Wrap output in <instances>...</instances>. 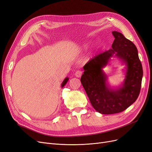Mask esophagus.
Masks as SVG:
<instances>
[{"mask_svg":"<svg viewBox=\"0 0 152 152\" xmlns=\"http://www.w3.org/2000/svg\"><path fill=\"white\" fill-rule=\"evenodd\" d=\"M82 75V71H77L75 73V76L77 77H80Z\"/></svg>","mask_w":152,"mask_h":152,"instance_id":"1","label":"esophagus"}]
</instances>
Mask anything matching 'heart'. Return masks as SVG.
<instances>
[{
	"instance_id": "b5f03b06",
	"label": "heart",
	"mask_w": 152,
	"mask_h": 152,
	"mask_svg": "<svg viewBox=\"0 0 152 152\" xmlns=\"http://www.w3.org/2000/svg\"><path fill=\"white\" fill-rule=\"evenodd\" d=\"M83 48H85V46H84V47H83Z\"/></svg>"
}]
</instances>
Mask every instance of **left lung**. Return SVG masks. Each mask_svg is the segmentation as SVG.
<instances>
[{
  "instance_id": "left-lung-1",
  "label": "left lung",
  "mask_w": 152,
  "mask_h": 152,
  "mask_svg": "<svg viewBox=\"0 0 152 152\" xmlns=\"http://www.w3.org/2000/svg\"><path fill=\"white\" fill-rule=\"evenodd\" d=\"M112 48L95 56L83 67L81 84L93 107L102 114L119 113L131 105L139 96L143 68L134 44L122 33L114 31ZM117 58L125 66L124 81L112 87L102 69L111 58Z\"/></svg>"
}]
</instances>
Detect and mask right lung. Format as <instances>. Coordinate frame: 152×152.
<instances>
[{"instance_id":"obj_1","label":"right lung","mask_w":152,"mask_h":152,"mask_svg":"<svg viewBox=\"0 0 152 152\" xmlns=\"http://www.w3.org/2000/svg\"><path fill=\"white\" fill-rule=\"evenodd\" d=\"M68 80H69V77H66L65 78V79L64 80V81H63L62 83H61V88H62L66 85V83H67Z\"/></svg>"}]
</instances>
